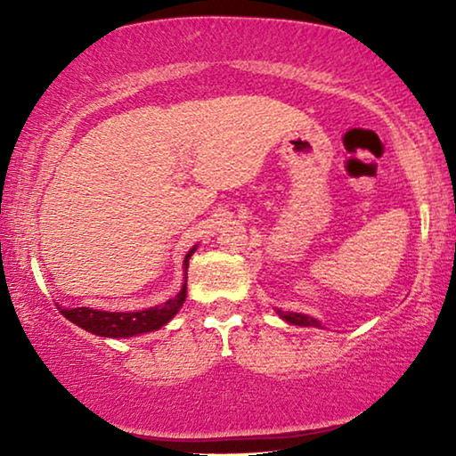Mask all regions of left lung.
Returning <instances> with one entry per match:
<instances>
[{"instance_id":"8db88e82","label":"left lung","mask_w":456,"mask_h":456,"mask_svg":"<svg viewBox=\"0 0 456 456\" xmlns=\"http://www.w3.org/2000/svg\"><path fill=\"white\" fill-rule=\"evenodd\" d=\"M278 315L286 320L289 323H295V326H314V328H323L320 322L315 320V317H309V315H303V314H292V311H280L278 309Z\"/></svg>"}]
</instances>
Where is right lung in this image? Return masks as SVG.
<instances>
[{
  "instance_id": "1",
  "label": "right lung",
  "mask_w": 456,
  "mask_h": 456,
  "mask_svg": "<svg viewBox=\"0 0 456 456\" xmlns=\"http://www.w3.org/2000/svg\"><path fill=\"white\" fill-rule=\"evenodd\" d=\"M197 247H192L184 257V272H189V259L195 253ZM186 298V282L174 298H167L164 305L149 307L142 311H97L91 307H77V309H61V315L78 328L86 332L105 336V338H130V336L153 332L166 326L174 315L178 314Z\"/></svg>"
}]
</instances>
